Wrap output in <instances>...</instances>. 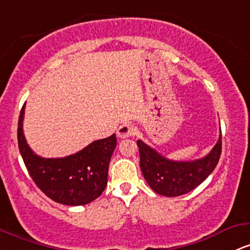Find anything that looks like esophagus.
<instances>
[{
    "instance_id": "1",
    "label": "esophagus",
    "mask_w": 250,
    "mask_h": 250,
    "mask_svg": "<svg viewBox=\"0 0 250 250\" xmlns=\"http://www.w3.org/2000/svg\"><path fill=\"white\" fill-rule=\"evenodd\" d=\"M136 133V127L131 123H123L117 129V136L120 139H127L133 136Z\"/></svg>"
}]
</instances>
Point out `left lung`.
Returning <instances> with one entry per match:
<instances>
[{
    "label": "left lung",
    "mask_w": 250,
    "mask_h": 250,
    "mask_svg": "<svg viewBox=\"0 0 250 250\" xmlns=\"http://www.w3.org/2000/svg\"><path fill=\"white\" fill-rule=\"evenodd\" d=\"M140 167L149 188L165 197H178L188 193L207 179L217 166L222 150V135L207 155L190 161L167 159L138 140Z\"/></svg>",
    "instance_id": "1"
}]
</instances>
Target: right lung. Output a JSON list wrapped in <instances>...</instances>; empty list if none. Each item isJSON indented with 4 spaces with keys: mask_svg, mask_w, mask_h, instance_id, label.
<instances>
[{
    "mask_svg": "<svg viewBox=\"0 0 250 250\" xmlns=\"http://www.w3.org/2000/svg\"><path fill=\"white\" fill-rule=\"evenodd\" d=\"M23 104L18 125L19 149L29 175L52 201L70 207L89 204L102 194L108 183L109 164L116 135L97 140L79 152L64 158L35 154L23 134Z\"/></svg>",
    "mask_w": 250,
    "mask_h": 250,
    "instance_id": "right-lung-1",
    "label": "right lung"
}]
</instances>
